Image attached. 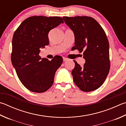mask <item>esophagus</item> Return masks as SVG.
<instances>
[{
    "mask_svg": "<svg viewBox=\"0 0 126 126\" xmlns=\"http://www.w3.org/2000/svg\"><path fill=\"white\" fill-rule=\"evenodd\" d=\"M68 58H65V57H63V61L64 62H65V61H67V60H68Z\"/></svg>",
    "mask_w": 126,
    "mask_h": 126,
    "instance_id": "1",
    "label": "esophagus"
}]
</instances>
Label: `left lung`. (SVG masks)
<instances>
[{
  "mask_svg": "<svg viewBox=\"0 0 126 126\" xmlns=\"http://www.w3.org/2000/svg\"><path fill=\"white\" fill-rule=\"evenodd\" d=\"M65 23L73 31L75 46L72 49L83 52L85 63L81 67L74 61L73 81L81 90L90 92L104 83L109 73V43L100 25L91 17L63 16Z\"/></svg>",
  "mask_w": 126,
  "mask_h": 126,
  "instance_id": "1",
  "label": "left lung"
}]
</instances>
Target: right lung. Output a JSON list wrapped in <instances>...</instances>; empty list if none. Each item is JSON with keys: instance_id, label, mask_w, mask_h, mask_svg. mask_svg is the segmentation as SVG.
<instances>
[{"instance_id": "obj_1", "label": "right lung", "mask_w": 126, "mask_h": 126, "mask_svg": "<svg viewBox=\"0 0 126 126\" xmlns=\"http://www.w3.org/2000/svg\"><path fill=\"white\" fill-rule=\"evenodd\" d=\"M61 23L62 18L35 16L27 18L14 33L11 59L20 81L35 93H43L51 88L56 72L63 62L61 56L50 61L41 58L40 48L49 45L50 30Z\"/></svg>"}]
</instances>
